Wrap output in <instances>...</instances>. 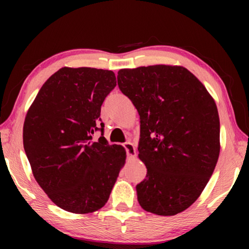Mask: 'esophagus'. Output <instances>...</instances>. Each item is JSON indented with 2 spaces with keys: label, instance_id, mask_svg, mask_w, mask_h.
<instances>
[{
  "label": "esophagus",
  "instance_id": "1",
  "mask_svg": "<svg viewBox=\"0 0 249 249\" xmlns=\"http://www.w3.org/2000/svg\"><path fill=\"white\" fill-rule=\"evenodd\" d=\"M123 146L126 150V153H127V156H129V157H135V156H136V149H135V147L132 142H125Z\"/></svg>",
  "mask_w": 249,
  "mask_h": 249
}]
</instances>
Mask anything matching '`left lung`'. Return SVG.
Returning a JSON list of instances; mask_svg holds the SVG:
<instances>
[{
  "label": "left lung",
  "mask_w": 249,
  "mask_h": 249,
  "mask_svg": "<svg viewBox=\"0 0 249 249\" xmlns=\"http://www.w3.org/2000/svg\"><path fill=\"white\" fill-rule=\"evenodd\" d=\"M117 84L141 120L138 157L147 175L136 185L142 209L176 215L204 190L220 155L215 101L195 74L181 66L121 69Z\"/></svg>",
  "instance_id": "obj_1"
}]
</instances>
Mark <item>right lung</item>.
<instances>
[{
	"label": "right lung",
	"mask_w": 249,
	"mask_h": 249,
	"mask_svg": "<svg viewBox=\"0 0 249 249\" xmlns=\"http://www.w3.org/2000/svg\"><path fill=\"white\" fill-rule=\"evenodd\" d=\"M116 86L113 71L64 67L54 72L28 108L24 149L33 175L54 204L86 214L107 203L126 151L103 136L101 105ZM101 130L98 142L91 135Z\"/></svg>",
	"instance_id": "right-lung-1"
}]
</instances>
